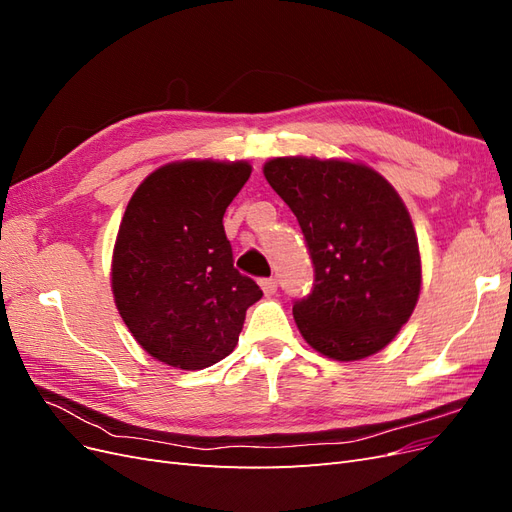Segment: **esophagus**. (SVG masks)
<instances>
[{
    "label": "esophagus",
    "mask_w": 512,
    "mask_h": 512,
    "mask_svg": "<svg viewBox=\"0 0 512 512\" xmlns=\"http://www.w3.org/2000/svg\"><path fill=\"white\" fill-rule=\"evenodd\" d=\"M260 288L267 294V297H271V294H275V290H277V280L275 277H265V280H260Z\"/></svg>",
    "instance_id": "34e87169"
}]
</instances>
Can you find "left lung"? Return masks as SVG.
Returning <instances> with one entry per match:
<instances>
[{"mask_svg":"<svg viewBox=\"0 0 512 512\" xmlns=\"http://www.w3.org/2000/svg\"><path fill=\"white\" fill-rule=\"evenodd\" d=\"M299 226L314 288L292 305L305 342L335 361H359L393 342L421 292L410 213L374 168L346 160L273 158L262 168Z\"/></svg>","mask_w":512,"mask_h":512,"instance_id":"obj_1","label":"left lung"}]
</instances>
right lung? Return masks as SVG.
<instances>
[{
	"instance_id": "obj_1",
	"label": "right lung",
	"mask_w": 512,
	"mask_h": 512,
	"mask_svg": "<svg viewBox=\"0 0 512 512\" xmlns=\"http://www.w3.org/2000/svg\"><path fill=\"white\" fill-rule=\"evenodd\" d=\"M247 162L166 164L138 185L117 232L115 305L153 359L205 369L235 350L262 290L232 265L224 213L250 179Z\"/></svg>"
}]
</instances>
